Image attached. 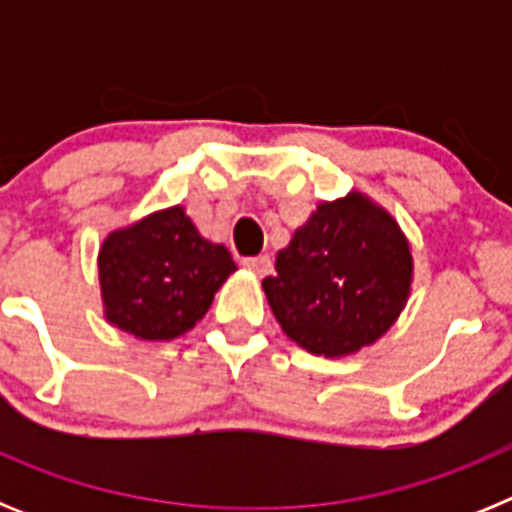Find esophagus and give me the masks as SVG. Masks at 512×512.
Here are the masks:
<instances>
[{
	"label": "esophagus",
	"instance_id": "1",
	"mask_svg": "<svg viewBox=\"0 0 512 512\" xmlns=\"http://www.w3.org/2000/svg\"><path fill=\"white\" fill-rule=\"evenodd\" d=\"M241 264L246 266L248 271H253V274H259V277H266V274L271 271V259L266 256V253H259V256H246Z\"/></svg>",
	"mask_w": 512,
	"mask_h": 512
}]
</instances>
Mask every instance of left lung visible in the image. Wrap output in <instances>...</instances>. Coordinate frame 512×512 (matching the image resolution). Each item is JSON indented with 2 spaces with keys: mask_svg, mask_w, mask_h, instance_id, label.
Segmentation results:
<instances>
[{
  "mask_svg": "<svg viewBox=\"0 0 512 512\" xmlns=\"http://www.w3.org/2000/svg\"><path fill=\"white\" fill-rule=\"evenodd\" d=\"M413 256L384 210L348 194L323 202L277 256L264 292L279 325L320 356H346L377 341L408 300Z\"/></svg>",
  "mask_w": 512,
  "mask_h": 512,
  "instance_id": "left-lung-1",
  "label": "left lung"
}]
</instances>
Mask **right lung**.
<instances>
[{
    "mask_svg": "<svg viewBox=\"0 0 512 512\" xmlns=\"http://www.w3.org/2000/svg\"><path fill=\"white\" fill-rule=\"evenodd\" d=\"M230 271L228 248L205 241L182 207L117 230L99 251L107 320L143 341H171L194 328Z\"/></svg>",
    "mask_w": 512,
    "mask_h": 512,
    "instance_id": "add662e5",
    "label": "right lung"
}]
</instances>
